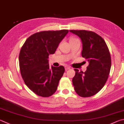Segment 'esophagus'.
Returning a JSON list of instances; mask_svg holds the SVG:
<instances>
[{"label": "esophagus", "instance_id": "1", "mask_svg": "<svg viewBox=\"0 0 124 124\" xmlns=\"http://www.w3.org/2000/svg\"><path fill=\"white\" fill-rule=\"evenodd\" d=\"M70 69V67H69V66H66V67H65V70H67Z\"/></svg>", "mask_w": 124, "mask_h": 124}]
</instances>
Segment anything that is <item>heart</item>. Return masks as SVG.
I'll return each mask as SVG.
<instances>
[{
    "instance_id": "heart-1",
    "label": "heart",
    "mask_w": 124,
    "mask_h": 124,
    "mask_svg": "<svg viewBox=\"0 0 124 124\" xmlns=\"http://www.w3.org/2000/svg\"><path fill=\"white\" fill-rule=\"evenodd\" d=\"M75 39H76V38H71V39H70V40H73Z\"/></svg>"
}]
</instances>
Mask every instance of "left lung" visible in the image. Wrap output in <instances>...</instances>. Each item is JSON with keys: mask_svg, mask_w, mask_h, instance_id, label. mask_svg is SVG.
<instances>
[{"mask_svg": "<svg viewBox=\"0 0 124 124\" xmlns=\"http://www.w3.org/2000/svg\"><path fill=\"white\" fill-rule=\"evenodd\" d=\"M69 31L81 39L82 56L89 62L85 72L74 69L75 75L72 80L74 89L81 97H90L102 88L108 78L111 67L109 49L104 39L93 31Z\"/></svg>", "mask_w": 124, "mask_h": 124, "instance_id": "obj_1", "label": "left lung"}]
</instances>
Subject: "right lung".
Returning a JSON list of instances; mask_svg holds the SVG:
<instances>
[{
  "mask_svg": "<svg viewBox=\"0 0 124 124\" xmlns=\"http://www.w3.org/2000/svg\"><path fill=\"white\" fill-rule=\"evenodd\" d=\"M68 30L40 31L25 42L19 55V68L25 84L37 95L49 97L56 92L64 72L63 66L50 68L49 55L54 54Z\"/></svg>",
  "mask_w": 124,
  "mask_h": 124,
  "instance_id": "obj_1",
  "label": "right lung"
}]
</instances>
